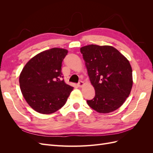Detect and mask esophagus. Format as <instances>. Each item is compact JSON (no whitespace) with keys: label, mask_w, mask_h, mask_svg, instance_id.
<instances>
[{"label":"esophagus","mask_w":153,"mask_h":153,"mask_svg":"<svg viewBox=\"0 0 153 153\" xmlns=\"http://www.w3.org/2000/svg\"><path fill=\"white\" fill-rule=\"evenodd\" d=\"M77 85L79 87H82L83 85H84V82H83V81H80L78 83Z\"/></svg>","instance_id":"esophagus-1"}]
</instances>
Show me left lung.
Wrapping results in <instances>:
<instances>
[{
	"label": "left lung",
	"instance_id": "1",
	"mask_svg": "<svg viewBox=\"0 0 153 153\" xmlns=\"http://www.w3.org/2000/svg\"><path fill=\"white\" fill-rule=\"evenodd\" d=\"M94 98L87 100L99 113H109L121 106L132 88V69L128 59L111 46L90 45L80 48Z\"/></svg>",
	"mask_w": 153,
	"mask_h": 153
}]
</instances>
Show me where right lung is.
I'll return each mask as SVG.
<instances>
[{
	"mask_svg": "<svg viewBox=\"0 0 153 153\" xmlns=\"http://www.w3.org/2000/svg\"><path fill=\"white\" fill-rule=\"evenodd\" d=\"M68 51L53 48L36 55L23 68L20 87L25 100L36 112L50 114L65 105L73 87L66 84L61 71Z\"/></svg>",
	"mask_w": 153,
	"mask_h": 153,
	"instance_id": "1",
	"label": "right lung"
}]
</instances>
